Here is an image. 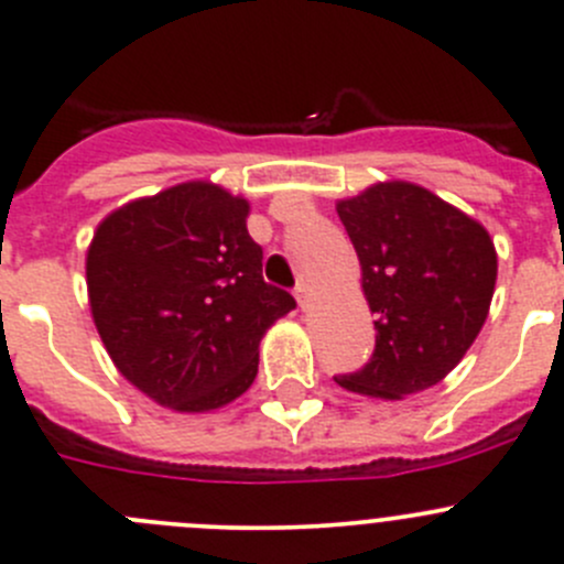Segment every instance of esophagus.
<instances>
[{
  "label": "esophagus",
  "mask_w": 564,
  "mask_h": 564,
  "mask_svg": "<svg viewBox=\"0 0 564 564\" xmlns=\"http://www.w3.org/2000/svg\"><path fill=\"white\" fill-rule=\"evenodd\" d=\"M308 292H312V286H308L306 281H297V286H294V297H297V303L303 308H306V303H308Z\"/></svg>",
  "instance_id": "1"
}]
</instances>
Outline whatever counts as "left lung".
<instances>
[{
    "instance_id": "1",
    "label": "left lung",
    "mask_w": 564,
    "mask_h": 564,
    "mask_svg": "<svg viewBox=\"0 0 564 564\" xmlns=\"http://www.w3.org/2000/svg\"><path fill=\"white\" fill-rule=\"evenodd\" d=\"M376 314V350L347 392L401 401L448 376L476 341L498 278L487 228L429 188L387 181L336 203Z\"/></svg>"
}]
</instances>
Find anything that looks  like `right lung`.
Instances as JSON below:
<instances>
[{
  "mask_svg": "<svg viewBox=\"0 0 564 564\" xmlns=\"http://www.w3.org/2000/svg\"><path fill=\"white\" fill-rule=\"evenodd\" d=\"M250 203L208 181L110 210L86 256L91 317L116 370L158 406L223 409L250 389L258 345L294 308L261 275Z\"/></svg>",
  "mask_w": 564,
  "mask_h": 564,
  "instance_id": "obj_1",
  "label": "right lung"
}]
</instances>
